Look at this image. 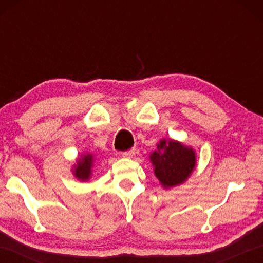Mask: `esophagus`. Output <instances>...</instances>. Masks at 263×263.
<instances>
[{
  "label": "esophagus",
  "instance_id": "esophagus-1",
  "mask_svg": "<svg viewBox=\"0 0 263 263\" xmlns=\"http://www.w3.org/2000/svg\"><path fill=\"white\" fill-rule=\"evenodd\" d=\"M133 155H135V148H132V149H130V151H126V152H123L122 153V157H124V158H132Z\"/></svg>",
  "mask_w": 263,
  "mask_h": 263
}]
</instances>
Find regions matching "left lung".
Returning a JSON list of instances; mask_svg holds the SVG:
<instances>
[{
  "label": "left lung",
  "instance_id": "8db88e82",
  "mask_svg": "<svg viewBox=\"0 0 263 263\" xmlns=\"http://www.w3.org/2000/svg\"><path fill=\"white\" fill-rule=\"evenodd\" d=\"M154 175L164 189L183 184L193 174L197 158L191 146L174 139H161L149 154Z\"/></svg>",
  "mask_w": 263,
  "mask_h": 263
}]
</instances>
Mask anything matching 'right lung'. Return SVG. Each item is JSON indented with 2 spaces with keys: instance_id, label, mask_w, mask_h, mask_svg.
I'll use <instances>...</instances> for the list:
<instances>
[{
  "instance_id": "obj_1",
  "label": "right lung",
  "mask_w": 263,
  "mask_h": 263,
  "mask_svg": "<svg viewBox=\"0 0 263 263\" xmlns=\"http://www.w3.org/2000/svg\"><path fill=\"white\" fill-rule=\"evenodd\" d=\"M95 155L91 153L81 154V157L75 160L72 166V174L81 182H87L90 180L92 174V167H94Z\"/></svg>"
}]
</instances>
